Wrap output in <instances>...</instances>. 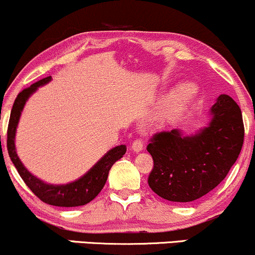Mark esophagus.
Returning a JSON list of instances; mask_svg holds the SVG:
<instances>
[{"label": "esophagus", "instance_id": "1", "mask_svg": "<svg viewBox=\"0 0 255 255\" xmlns=\"http://www.w3.org/2000/svg\"><path fill=\"white\" fill-rule=\"evenodd\" d=\"M144 149V141L142 139H135L132 142V150L135 151V152H140V151Z\"/></svg>", "mask_w": 255, "mask_h": 255}]
</instances>
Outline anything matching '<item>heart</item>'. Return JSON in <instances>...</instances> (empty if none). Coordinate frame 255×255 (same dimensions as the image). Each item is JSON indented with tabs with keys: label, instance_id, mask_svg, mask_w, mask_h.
<instances>
[{
	"label": "heart",
	"instance_id": "b5f03b06",
	"mask_svg": "<svg viewBox=\"0 0 255 255\" xmlns=\"http://www.w3.org/2000/svg\"><path fill=\"white\" fill-rule=\"evenodd\" d=\"M197 88L191 82H181L172 89V92L164 98L162 104L158 106L156 113V120L158 121H166L172 119L175 115L181 113L190 103L192 102Z\"/></svg>",
	"mask_w": 255,
	"mask_h": 255
}]
</instances>
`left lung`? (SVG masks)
I'll return each mask as SVG.
<instances>
[{"label":"left lung","instance_id":"left-lung-1","mask_svg":"<svg viewBox=\"0 0 255 255\" xmlns=\"http://www.w3.org/2000/svg\"><path fill=\"white\" fill-rule=\"evenodd\" d=\"M208 127L184 136L179 129L156 133L147 151L153 168L147 183L172 202H191L219 185L241 152L245 126L240 106L222 94L211 109Z\"/></svg>","mask_w":255,"mask_h":255}]
</instances>
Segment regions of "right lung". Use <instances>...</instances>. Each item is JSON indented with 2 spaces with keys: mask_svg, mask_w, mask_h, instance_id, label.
<instances>
[{
  "mask_svg": "<svg viewBox=\"0 0 255 255\" xmlns=\"http://www.w3.org/2000/svg\"><path fill=\"white\" fill-rule=\"evenodd\" d=\"M50 78H52L50 76L44 77L27 87V88L23 89L14 100L7 130L8 155H9L13 164L15 166L24 183L44 203L57 207L85 206L92 200H94L97 195L102 191L106 183V179H108L109 170L115 162L123 157V155L127 151V147H126V145H119V146L111 149L83 177L77 179L76 181L65 184V185H50V184H46L44 181L36 178L35 175H32L29 170L25 168L24 164L21 163L18 155H16L15 144H14L15 130L26 100L38 87L48 83Z\"/></svg>",
  "mask_w": 255,
  "mask_h": 255,
  "instance_id": "1",
  "label": "right lung"
}]
</instances>
